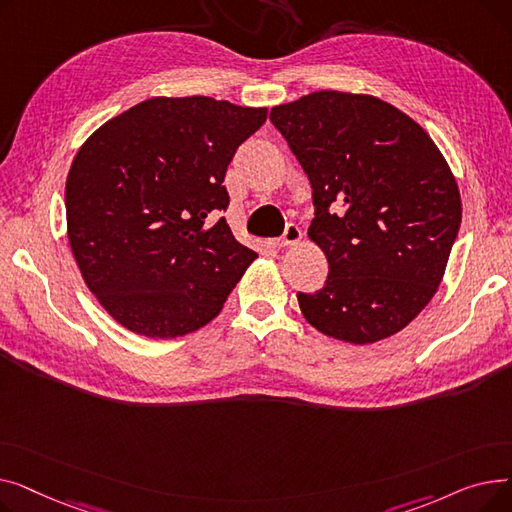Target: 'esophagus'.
<instances>
[{"mask_svg":"<svg viewBox=\"0 0 512 512\" xmlns=\"http://www.w3.org/2000/svg\"><path fill=\"white\" fill-rule=\"evenodd\" d=\"M301 240V228L297 224H286L284 228V234L280 238H272L270 245L280 249V247H290V245H297V242Z\"/></svg>","mask_w":512,"mask_h":512,"instance_id":"esophagus-1","label":"esophagus"}]
</instances>
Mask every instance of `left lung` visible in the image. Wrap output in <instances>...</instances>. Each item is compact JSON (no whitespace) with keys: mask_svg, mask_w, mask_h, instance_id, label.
I'll list each match as a JSON object with an SVG mask.
<instances>
[{"mask_svg":"<svg viewBox=\"0 0 512 512\" xmlns=\"http://www.w3.org/2000/svg\"><path fill=\"white\" fill-rule=\"evenodd\" d=\"M272 124L303 166L309 236L330 261L299 292L313 328L353 344L388 338L432 301L461 226V195L427 132L390 103L338 91L276 105Z\"/></svg>","mask_w":512,"mask_h":512,"instance_id":"left-lung-1","label":"left lung"}]
</instances>
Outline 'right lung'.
<instances>
[{"label":"right lung","instance_id":"add662e5","mask_svg":"<svg viewBox=\"0 0 512 512\" xmlns=\"http://www.w3.org/2000/svg\"><path fill=\"white\" fill-rule=\"evenodd\" d=\"M265 107L153 97L103 124L66 180L68 240L85 284L118 324L147 338L195 332L222 311L257 253L220 211L236 149Z\"/></svg>","mask_w":512,"mask_h":512}]
</instances>
